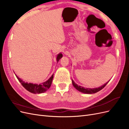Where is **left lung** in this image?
<instances>
[{
    "label": "left lung",
    "instance_id": "obj_1",
    "mask_svg": "<svg viewBox=\"0 0 129 129\" xmlns=\"http://www.w3.org/2000/svg\"><path fill=\"white\" fill-rule=\"evenodd\" d=\"M109 81L107 82V83H105L103 85H101V87H99L98 88H84L83 87H82L81 85H77L75 82H74L72 80V84L73 85L74 87L76 89H77L78 91H80L81 92H82L84 93H87V94H92V93H95L97 92H99L101 90H102L105 85H107V84L109 82Z\"/></svg>",
    "mask_w": 129,
    "mask_h": 129
}]
</instances>
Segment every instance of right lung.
Wrapping results in <instances>:
<instances>
[{
  "label": "right lung",
  "mask_w": 129,
  "mask_h": 129,
  "mask_svg": "<svg viewBox=\"0 0 129 129\" xmlns=\"http://www.w3.org/2000/svg\"><path fill=\"white\" fill-rule=\"evenodd\" d=\"M62 56H63V55H62L61 53H60L59 54H57L56 58L57 62H58V61L60 60V59H61ZM15 75L16 76L19 81L20 82V83L22 84V86L24 87L27 91H29L31 93H36H36H44L48 90V89L50 87V85L52 84L54 74L48 80H47L46 81L44 82L41 83L40 84H33L32 83L25 82L21 80L20 78H19L15 74Z\"/></svg>",
  "instance_id": "right-lung-1"
}]
</instances>
